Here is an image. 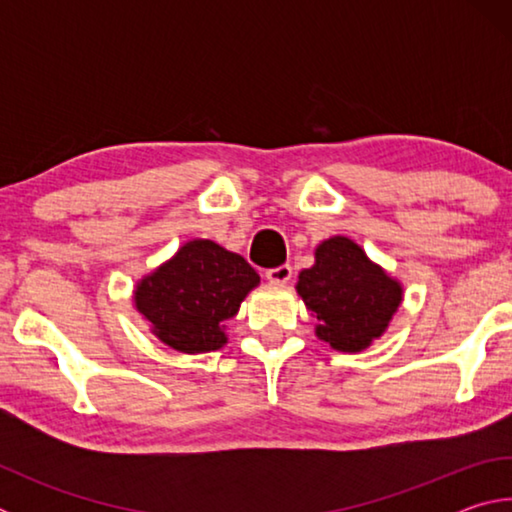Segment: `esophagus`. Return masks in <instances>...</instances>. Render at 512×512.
<instances>
[{
	"label": "esophagus",
	"mask_w": 512,
	"mask_h": 512,
	"mask_svg": "<svg viewBox=\"0 0 512 512\" xmlns=\"http://www.w3.org/2000/svg\"><path fill=\"white\" fill-rule=\"evenodd\" d=\"M293 275V268L289 264H282V266H275V268H268L266 271V280L273 282V284H287Z\"/></svg>",
	"instance_id": "34e87169"
}]
</instances>
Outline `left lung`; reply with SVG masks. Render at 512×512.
I'll return each mask as SVG.
<instances>
[{"mask_svg":"<svg viewBox=\"0 0 512 512\" xmlns=\"http://www.w3.org/2000/svg\"><path fill=\"white\" fill-rule=\"evenodd\" d=\"M296 291L316 318L318 339L350 354L368 350L404 300L402 282L343 235L320 241L314 266L300 271Z\"/></svg>","mask_w":512,"mask_h":512,"instance_id":"1","label":"left lung"}]
</instances>
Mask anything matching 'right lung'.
I'll return each instance as SVG.
<instances>
[{
	"mask_svg": "<svg viewBox=\"0 0 512 512\" xmlns=\"http://www.w3.org/2000/svg\"><path fill=\"white\" fill-rule=\"evenodd\" d=\"M255 287L259 275L244 257L212 239H189L135 282L133 305L171 350L203 354L228 343L225 323Z\"/></svg>",
	"mask_w": 512,
	"mask_h": 512,
	"instance_id": "obj_1",
	"label": "right lung"
}]
</instances>
